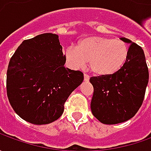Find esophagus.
<instances>
[{
  "mask_svg": "<svg viewBox=\"0 0 151 151\" xmlns=\"http://www.w3.org/2000/svg\"><path fill=\"white\" fill-rule=\"evenodd\" d=\"M90 79V76L87 75V74H84V81H88Z\"/></svg>",
  "mask_w": 151,
  "mask_h": 151,
  "instance_id": "obj_1",
  "label": "esophagus"
}]
</instances>
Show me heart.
<instances>
[{
  "label": "heart",
  "mask_w": 151,
  "mask_h": 151,
  "mask_svg": "<svg viewBox=\"0 0 151 151\" xmlns=\"http://www.w3.org/2000/svg\"><path fill=\"white\" fill-rule=\"evenodd\" d=\"M128 54L129 49L124 42L98 36L82 38L77 47L70 45L64 51L67 62L72 68H81L89 61L91 70L100 76L117 72L124 65Z\"/></svg>",
  "instance_id": "obj_1"
}]
</instances>
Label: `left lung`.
I'll return each mask as SVG.
<instances>
[{
	"label": "left lung",
	"mask_w": 151,
	"mask_h": 151,
	"mask_svg": "<svg viewBox=\"0 0 151 151\" xmlns=\"http://www.w3.org/2000/svg\"><path fill=\"white\" fill-rule=\"evenodd\" d=\"M121 39L130 44L124 65L113 75L90 79L94 89L91 113L104 124H117L133 118L142 105L148 85L144 50L128 38Z\"/></svg>",
	"instance_id": "left-lung-1"
}]
</instances>
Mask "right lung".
<instances>
[{"label":"right lung","instance_id":"add662e5","mask_svg":"<svg viewBox=\"0 0 151 151\" xmlns=\"http://www.w3.org/2000/svg\"><path fill=\"white\" fill-rule=\"evenodd\" d=\"M59 36L43 33L24 40L9 62L6 92L16 113L33 124L59 119L70 93L84 80L83 73L64 66Z\"/></svg>","mask_w":151,"mask_h":151}]
</instances>
